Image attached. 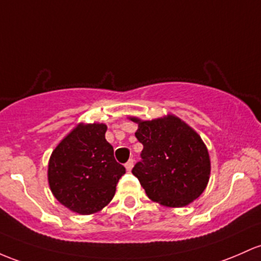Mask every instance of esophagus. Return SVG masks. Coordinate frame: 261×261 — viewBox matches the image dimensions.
<instances>
[{
    "instance_id": "1",
    "label": "esophagus",
    "mask_w": 261,
    "mask_h": 261,
    "mask_svg": "<svg viewBox=\"0 0 261 261\" xmlns=\"http://www.w3.org/2000/svg\"><path fill=\"white\" fill-rule=\"evenodd\" d=\"M133 167H134V160H128V161L125 163V168L130 172V171L133 170Z\"/></svg>"
}]
</instances>
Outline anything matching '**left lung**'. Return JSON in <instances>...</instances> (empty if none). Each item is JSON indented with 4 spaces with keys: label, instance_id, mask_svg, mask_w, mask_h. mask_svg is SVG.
I'll return each instance as SVG.
<instances>
[{
    "label": "left lung",
    "instance_id": "left-lung-1",
    "mask_svg": "<svg viewBox=\"0 0 261 261\" xmlns=\"http://www.w3.org/2000/svg\"><path fill=\"white\" fill-rule=\"evenodd\" d=\"M130 120L139 125L135 136L144 145L133 173L148 198L174 208L198 198L211 174L210 154L198 134L173 115Z\"/></svg>",
    "mask_w": 261,
    "mask_h": 261
}]
</instances>
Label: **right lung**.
I'll return each mask as SVG.
<instances>
[{"instance_id": "obj_1", "label": "right lung", "mask_w": 261, "mask_h": 261, "mask_svg": "<svg viewBox=\"0 0 261 261\" xmlns=\"http://www.w3.org/2000/svg\"><path fill=\"white\" fill-rule=\"evenodd\" d=\"M105 124H79L59 142L48 165L53 196L79 214H93L110 203L125 167L105 139Z\"/></svg>"}]
</instances>
